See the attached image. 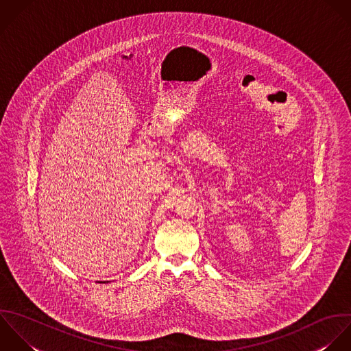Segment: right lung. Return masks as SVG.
I'll return each mask as SVG.
<instances>
[{
	"mask_svg": "<svg viewBox=\"0 0 351 351\" xmlns=\"http://www.w3.org/2000/svg\"><path fill=\"white\" fill-rule=\"evenodd\" d=\"M99 283H105V282H99Z\"/></svg>",
	"mask_w": 351,
	"mask_h": 351,
	"instance_id": "add662e5",
	"label": "right lung"
}]
</instances>
